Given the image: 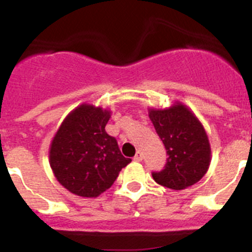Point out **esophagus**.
Listing matches in <instances>:
<instances>
[{"label":"esophagus","mask_w":252,"mask_h":252,"mask_svg":"<svg viewBox=\"0 0 252 252\" xmlns=\"http://www.w3.org/2000/svg\"><path fill=\"white\" fill-rule=\"evenodd\" d=\"M133 160H136V162H141V160H142V153L141 152L136 153L135 157H133Z\"/></svg>","instance_id":"esophagus-1"}]
</instances>
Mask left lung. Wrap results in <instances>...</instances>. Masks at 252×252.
<instances>
[{
	"label": "left lung",
	"mask_w": 252,
	"mask_h": 252,
	"mask_svg": "<svg viewBox=\"0 0 252 252\" xmlns=\"http://www.w3.org/2000/svg\"><path fill=\"white\" fill-rule=\"evenodd\" d=\"M150 119L167 151V163L152 177L158 184L182 190L204 177L212 150L203 125L181 102L168 109H150Z\"/></svg>",
	"instance_id": "8db88e82"
}]
</instances>
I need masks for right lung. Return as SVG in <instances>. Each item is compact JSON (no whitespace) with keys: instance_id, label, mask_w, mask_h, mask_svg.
<instances>
[{"instance_id":"add662e5","label":"right lung","mask_w":252,"mask_h":252,"mask_svg":"<svg viewBox=\"0 0 252 252\" xmlns=\"http://www.w3.org/2000/svg\"><path fill=\"white\" fill-rule=\"evenodd\" d=\"M111 112L83 104L62 122L49 150V163L70 193L96 198L114 184L131 158L122 156L116 138L105 131Z\"/></svg>"}]
</instances>
